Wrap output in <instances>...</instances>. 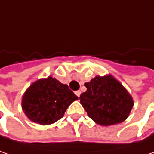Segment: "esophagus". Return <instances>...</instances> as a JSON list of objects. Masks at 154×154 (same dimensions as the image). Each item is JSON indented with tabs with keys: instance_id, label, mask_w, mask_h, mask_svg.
Returning <instances> with one entry per match:
<instances>
[{
	"instance_id": "esophagus-1",
	"label": "esophagus",
	"mask_w": 154,
	"mask_h": 154,
	"mask_svg": "<svg viewBox=\"0 0 154 154\" xmlns=\"http://www.w3.org/2000/svg\"><path fill=\"white\" fill-rule=\"evenodd\" d=\"M74 93H75V94H76L78 97H80V95H81V91H80V90H77V91H75Z\"/></svg>"
}]
</instances>
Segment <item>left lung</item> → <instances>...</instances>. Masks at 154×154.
I'll use <instances>...</instances> for the list:
<instances>
[{"label": "left lung", "instance_id": "1", "mask_svg": "<svg viewBox=\"0 0 154 154\" xmlns=\"http://www.w3.org/2000/svg\"><path fill=\"white\" fill-rule=\"evenodd\" d=\"M85 87L87 91L80 96L81 103L96 124L108 126L128 117L133 107L132 98L112 76H96Z\"/></svg>", "mask_w": 154, "mask_h": 154}]
</instances>
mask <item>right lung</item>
I'll return each instance as SVG.
<instances>
[{"mask_svg": "<svg viewBox=\"0 0 154 154\" xmlns=\"http://www.w3.org/2000/svg\"><path fill=\"white\" fill-rule=\"evenodd\" d=\"M78 99L67 85L55 78L34 82L23 97V109L28 117L40 125H50L60 120L68 106Z\"/></svg>", "mask_w": 154, "mask_h": 154, "instance_id": "1", "label": "right lung"}]
</instances>
